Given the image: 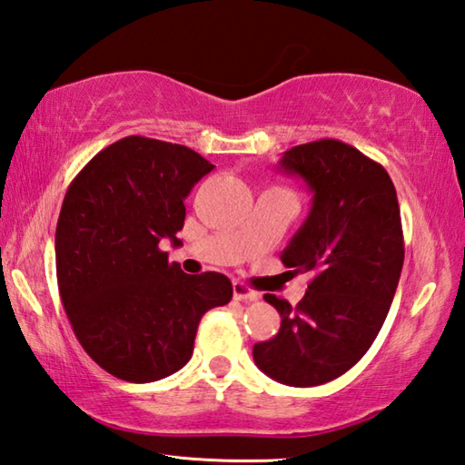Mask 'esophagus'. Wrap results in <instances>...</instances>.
<instances>
[{
  "label": "esophagus",
  "instance_id": "34e87169",
  "mask_svg": "<svg viewBox=\"0 0 465 465\" xmlns=\"http://www.w3.org/2000/svg\"><path fill=\"white\" fill-rule=\"evenodd\" d=\"M232 296L234 300H239V302H253V300L259 298L257 292L245 286L242 282H232Z\"/></svg>",
  "mask_w": 465,
  "mask_h": 465
}]
</instances>
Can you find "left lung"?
Returning a JSON list of instances; mask_svg holds the SVG:
<instances>
[{"instance_id": "1", "label": "left lung", "mask_w": 465, "mask_h": 465, "mask_svg": "<svg viewBox=\"0 0 465 465\" xmlns=\"http://www.w3.org/2000/svg\"><path fill=\"white\" fill-rule=\"evenodd\" d=\"M278 169L312 192L282 253L283 265L311 272L312 282L294 308L263 296L282 324L253 347V360L280 384L321 386L351 370L386 321L404 263L401 208L388 171L335 138L292 146Z\"/></svg>"}]
</instances>
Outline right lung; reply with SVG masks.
Returning a JSON list of instances; mask_svg holds the SVG:
<instances>
[{"label":"right lung","instance_id":"obj_1","mask_svg":"<svg viewBox=\"0 0 465 465\" xmlns=\"http://www.w3.org/2000/svg\"><path fill=\"white\" fill-rule=\"evenodd\" d=\"M214 169L183 144L144 136L105 146L73 179L56 223V282L85 353L114 378L146 384L190 361L203 314L232 298L223 273L187 275L183 200Z\"/></svg>","mask_w":465,"mask_h":465}]
</instances>
